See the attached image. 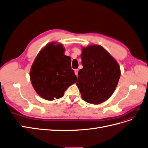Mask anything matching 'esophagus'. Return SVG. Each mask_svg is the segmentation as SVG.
<instances>
[{
  "label": "esophagus",
  "instance_id": "1",
  "mask_svg": "<svg viewBox=\"0 0 148 148\" xmlns=\"http://www.w3.org/2000/svg\"><path fill=\"white\" fill-rule=\"evenodd\" d=\"M78 69H75V74L78 76Z\"/></svg>",
  "mask_w": 148,
  "mask_h": 148
}]
</instances>
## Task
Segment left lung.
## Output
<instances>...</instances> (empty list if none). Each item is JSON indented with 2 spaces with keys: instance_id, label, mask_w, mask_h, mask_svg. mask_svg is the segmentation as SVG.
<instances>
[{
  "instance_id": "obj_1",
  "label": "left lung",
  "mask_w": 148,
  "mask_h": 148,
  "mask_svg": "<svg viewBox=\"0 0 148 148\" xmlns=\"http://www.w3.org/2000/svg\"><path fill=\"white\" fill-rule=\"evenodd\" d=\"M83 69L78 71L77 86L83 100L99 104L112 95L120 77L117 62L99 45L82 48Z\"/></svg>"
}]
</instances>
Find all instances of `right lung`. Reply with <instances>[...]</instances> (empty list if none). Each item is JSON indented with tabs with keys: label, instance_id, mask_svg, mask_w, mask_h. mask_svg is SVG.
Returning a JSON list of instances; mask_svg holds the SVG:
<instances>
[{
	"label": "right lung",
	"instance_id": "obj_1",
	"mask_svg": "<svg viewBox=\"0 0 148 148\" xmlns=\"http://www.w3.org/2000/svg\"><path fill=\"white\" fill-rule=\"evenodd\" d=\"M61 44L52 42L42 48L31 67L30 80L36 92L43 99H59L77 77L71 67V58L64 54Z\"/></svg>",
	"mask_w": 148,
	"mask_h": 148
}]
</instances>
